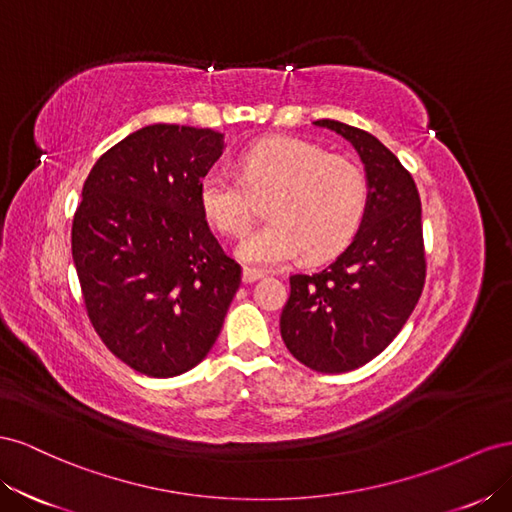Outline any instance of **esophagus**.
Listing matches in <instances>:
<instances>
[{"mask_svg": "<svg viewBox=\"0 0 512 512\" xmlns=\"http://www.w3.org/2000/svg\"><path fill=\"white\" fill-rule=\"evenodd\" d=\"M261 276H264V272L257 270V268H248V266L242 268V281L244 283H255V281L261 279Z\"/></svg>", "mask_w": 512, "mask_h": 512, "instance_id": "1", "label": "esophagus"}]
</instances>
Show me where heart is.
I'll list each match as a JSON object with an SVG mask.
<instances>
[{"label": "heart", "instance_id": "obj_1", "mask_svg": "<svg viewBox=\"0 0 512 512\" xmlns=\"http://www.w3.org/2000/svg\"><path fill=\"white\" fill-rule=\"evenodd\" d=\"M240 178L221 169L199 180L201 214L225 236L253 221V197H267L270 221L240 242L238 255L257 266L298 257L326 259L356 236L369 206V180L356 160L315 143L270 137L244 150Z\"/></svg>", "mask_w": 512, "mask_h": 512}]
</instances>
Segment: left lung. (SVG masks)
Returning a JSON list of instances; mask_svg holds the SVG:
<instances>
[{
    "instance_id": "left-lung-1",
    "label": "left lung",
    "mask_w": 512,
    "mask_h": 512,
    "mask_svg": "<svg viewBox=\"0 0 512 512\" xmlns=\"http://www.w3.org/2000/svg\"><path fill=\"white\" fill-rule=\"evenodd\" d=\"M313 124L354 145L369 180V206L332 264L289 276L281 337L304 367L345 373L382 354L418 304L427 274L422 208L410 171L382 141L343 122Z\"/></svg>"
}]
</instances>
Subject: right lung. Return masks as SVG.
Masks as SVG:
<instances>
[{
	"instance_id": "obj_1",
	"label": "right lung",
	"mask_w": 512,
	"mask_h": 512,
	"mask_svg": "<svg viewBox=\"0 0 512 512\" xmlns=\"http://www.w3.org/2000/svg\"><path fill=\"white\" fill-rule=\"evenodd\" d=\"M210 128L152 124L102 154L72 221L87 317L111 354L150 377L208 356L240 287V266L201 214L199 180L221 158Z\"/></svg>"
}]
</instances>
